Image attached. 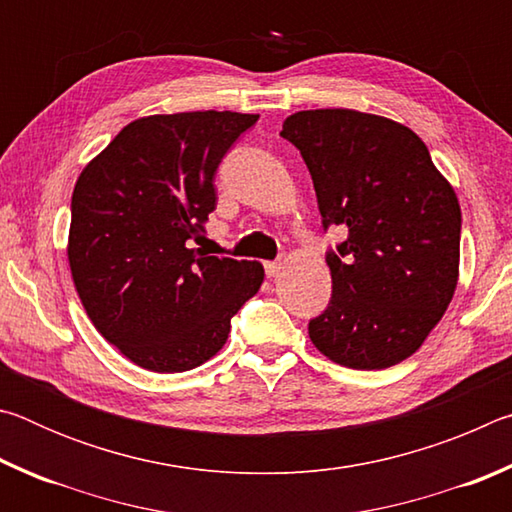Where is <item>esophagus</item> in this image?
<instances>
[{"label": "esophagus", "instance_id": "1", "mask_svg": "<svg viewBox=\"0 0 512 512\" xmlns=\"http://www.w3.org/2000/svg\"><path fill=\"white\" fill-rule=\"evenodd\" d=\"M280 268H282L280 262H264V271L268 277H275L277 273H280Z\"/></svg>", "mask_w": 512, "mask_h": 512}]
</instances>
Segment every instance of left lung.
<instances>
[{
    "mask_svg": "<svg viewBox=\"0 0 512 512\" xmlns=\"http://www.w3.org/2000/svg\"><path fill=\"white\" fill-rule=\"evenodd\" d=\"M280 135L307 164L323 228L348 230L327 250L332 300L309 320V339L345 368H391L420 348L456 291L454 189L420 137L393 119L300 110Z\"/></svg>",
    "mask_w": 512,
    "mask_h": 512,
    "instance_id": "8db88e82",
    "label": "left lung"
}]
</instances>
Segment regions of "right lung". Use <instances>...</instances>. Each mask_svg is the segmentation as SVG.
Here are the masks:
<instances>
[{
  "instance_id": "1",
  "label": "right lung",
  "mask_w": 512,
  "mask_h": 512,
  "mask_svg": "<svg viewBox=\"0 0 512 512\" xmlns=\"http://www.w3.org/2000/svg\"><path fill=\"white\" fill-rule=\"evenodd\" d=\"M259 115L176 112L135 119L81 171L67 257L103 339L151 372H185L223 348L264 266L207 255L214 173Z\"/></svg>"
}]
</instances>
